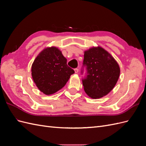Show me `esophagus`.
Returning <instances> with one entry per match:
<instances>
[{
    "mask_svg": "<svg viewBox=\"0 0 146 146\" xmlns=\"http://www.w3.org/2000/svg\"><path fill=\"white\" fill-rule=\"evenodd\" d=\"M74 70H75V72L76 73H78V68H76L74 69Z\"/></svg>",
    "mask_w": 146,
    "mask_h": 146,
    "instance_id": "obj_1",
    "label": "esophagus"
}]
</instances>
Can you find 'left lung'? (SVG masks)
<instances>
[{"label": "left lung", "mask_w": 146, "mask_h": 146, "mask_svg": "<svg viewBox=\"0 0 146 146\" xmlns=\"http://www.w3.org/2000/svg\"><path fill=\"white\" fill-rule=\"evenodd\" d=\"M86 93L92 99L102 98L116 85L120 68L113 57L100 47L85 52L81 74Z\"/></svg>", "instance_id": "8db88e82"}]
</instances>
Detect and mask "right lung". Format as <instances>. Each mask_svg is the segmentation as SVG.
<instances>
[{"label": "right lung", "mask_w": 146, "mask_h": 146, "mask_svg": "<svg viewBox=\"0 0 146 146\" xmlns=\"http://www.w3.org/2000/svg\"><path fill=\"white\" fill-rule=\"evenodd\" d=\"M74 70L67 59L56 47H48L35 60L32 76L38 89L46 95L55 93L64 86Z\"/></svg>", "instance_id": "right-lung-1"}]
</instances>
